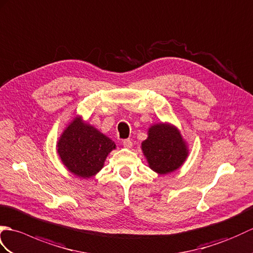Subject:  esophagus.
<instances>
[{
    "label": "esophagus",
    "instance_id": "34e87169",
    "mask_svg": "<svg viewBox=\"0 0 253 253\" xmlns=\"http://www.w3.org/2000/svg\"><path fill=\"white\" fill-rule=\"evenodd\" d=\"M132 141L131 139H125V141H123V146H125L126 148H131L132 147Z\"/></svg>",
    "mask_w": 253,
    "mask_h": 253
}]
</instances>
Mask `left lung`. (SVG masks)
Listing matches in <instances>:
<instances>
[{
    "label": "left lung",
    "instance_id": "left-lung-1",
    "mask_svg": "<svg viewBox=\"0 0 253 253\" xmlns=\"http://www.w3.org/2000/svg\"><path fill=\"white\" fill-rule=\"evenodd\" d=\"M147 134L141 147L151 170L166 175L183 166L189 154L188 145L175 126L156 123L148 128Z\"/></svg>",
    "mask_w": 253,
    "mask_h": 253
}]
</instances>
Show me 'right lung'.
Segmentation results:
<instances>
[{
	"mask_svg": "<svg viewBox=\"0 0 253 253\" xmlns=\"http://www.w3.org/2000/svg\"><path fill=\"white\" fill-rule=\"evenodd\" d=\"M56 149L67 170L78 177L89 178L103 169L116 144L77 116L61 133Z\"/></svg>",
	"mask_w": 253,
	"mask_h": 253,
	"instance_id": "1",
	"label": "right lung"
}]
</instances>
